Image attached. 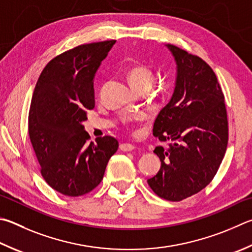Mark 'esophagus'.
I'll return each instance as SVG.
<instances>
[{
  "label": "esophagus",
  "instance_id": "34e87169",
  "mask_svg": "<svg viewBox=\"0 0 252 252\" xmlns=\"http://www.w3.org/2000/svg\"><path fill=\"white\" fill-rule=\"evenodd\" d=\"M120 150L123 152H130V151L134 150V145L131 143H121L120 144Z\"/></svg>",
  "mask_w": 252,
  "mask_h": 252
}]
</instances>
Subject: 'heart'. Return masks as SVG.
Masks as SVG:
<instances>
[{
	"mask_svg": "<svg viewBox=\"0 0 252 252\" xmlns=\"http://www.w3.org/2000/svg\"><path fill=\"white\" fill-rule=\"evenodd\" d=\"M126 78L134 90H149L154 82V72L148 65L136 63L126 70ZM141 118L142 116L140 114L138 119Z\"/></svg>",
	"mask_w": 252,
	"mask_h": 252,
	"instance_id": "obj_1",
	"label": "heart"
}]
</instances>
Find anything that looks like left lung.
Here are the masks:
<instances>
[{
  "mask_svg": "<svg viewBox=\"0 0 252 252\" xmlns=\"http://www.w3.org/2000/svg\"><path fill=\"white\" fill-rule=\"evenodd\" d=\"M176 62L172 98L159 111L153 135L173 143L155 148L161 168L148 184L155 194L180 202L197 194L216 175L228 144L225 97L212 68L202 58L167 44Z\"/></svg>",
  "mask_w": 252,
  "mask_h": 252,
  "instance_id": "left-lung-1",
  "label": "left lung"
}]
</instances>
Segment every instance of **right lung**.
<instances>
[{
	"instance_id": "obj_1",
	"label": "right lung",
	"mask_w": 252,
	"mask_h": 252,
	"mask_svg": "<svg viewBox=\"0 0 252 252\" xmlns=\"http://www.w3.org/2000/svg\"><path fill=\"white\" fill-rule=\"evenodd\" d=\"M116 40L84 44L58 55L44 68L29 113V134L40 173L55 190L85 195L102 181L119 148L110 135L88 142L82 122L94 107V78Z\"/></svg>"
}]
</instances>
